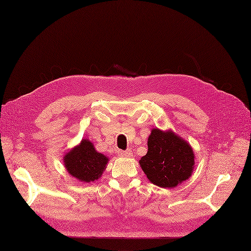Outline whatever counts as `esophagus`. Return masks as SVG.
Here are the masks:
<instances>
[{
	"label": "esophagus",
	"mask_w": 251,
	"mask_h": 251,
	"mask_svg": "<svg viewBox=\"0 0 251 251\" xmlns=\"http://www.w3.org/2000/svg\"><path fill=\"white\" fill-rule=\"evenodd\" d=\"M122 157H130L131 156V151L130 150H125V151H120L119 153Z\"/></svg>",
	"instance_id": "34e87169"
}]
</instances>
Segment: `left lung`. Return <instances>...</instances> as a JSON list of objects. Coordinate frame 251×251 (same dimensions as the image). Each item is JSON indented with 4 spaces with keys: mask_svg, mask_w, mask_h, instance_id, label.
Here are the masks:
<instances>
[{
    "mask_svg": "<svg viewBox=\"0 0 251 251\" xmlns=\"http://www.w3.org/2000/svg\"><path fill=\"white\" fill-rule=\"evenodd\" d=\"M140 165L154 185L174 188L191 176L194 153L191 146L179 135L154 128L148 138V152L141 158Z\"/></svg>",
    "mask_w": 251,
    "mask_h": 251,
    "instance_id": "left-lung-1",
    "label": "left lung"
}]
</instances>
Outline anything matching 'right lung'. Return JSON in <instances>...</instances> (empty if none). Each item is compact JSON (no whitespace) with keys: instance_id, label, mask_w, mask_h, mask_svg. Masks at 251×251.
Returning a JSON list of instances; mask_svg holds the SVG:
<instances>
[{"instance_id":"1","label":"right lung","mask_w":251,"mask_h":251,"mask_svg":"<svg viewBox=\"0 0 251 251\" xmlns=\"http://www.w3.org/2000/svg\"><path fill=\"white\" fill-rule=\"evenodd\" d=\"M108 158L98 153L89 140H82L64 156V165L73 178L80 182L98 180L106 169Z\"/></svg>"}]
</instances>
